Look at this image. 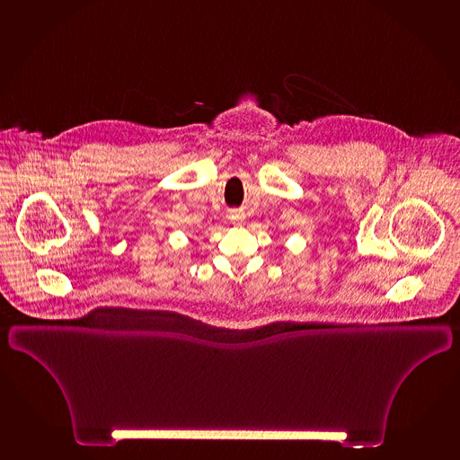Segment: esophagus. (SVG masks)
Masks as SVG:
<instances>
[{
  "label": "esophagus",
  "mask_w": 460,
  "mask_h": 460,
  "mask_svg": "<svg viewBox=\"0 0 460 460\" xmlns=\"http://www.w3.org/2000/svg\"><path fill=\"white\" fill-rule=\"evenodd\" d=\"M242 219H243V215H242L241 211L239 213L235 211V213L231 215V221H233L234 225H241Z\"/></svg>",
  "instance_id": "1"
}]
</instances>
